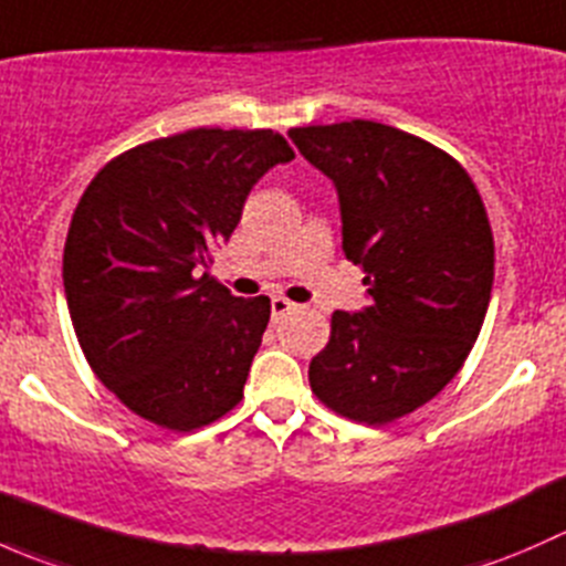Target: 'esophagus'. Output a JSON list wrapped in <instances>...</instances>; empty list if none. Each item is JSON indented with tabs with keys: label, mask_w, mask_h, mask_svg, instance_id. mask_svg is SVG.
Wrapping results in <instances>:
<instances>
[{
	"label": "esophagus",
	"mask_w": 566,
	"mask_h": 566,
	"mask_svg": "<svg viewBox=\"0 0 566 566\" xmlns=\"http://www.w3.org/2000/svg\"><path fill=\"white\" fill-rule=\"evenodd\" d=\"M293 310H295V304H293V301L284 298V295H273V298H271L273 323H279V319H282L284 315H287V312H293Z\"/></svg>",
	"instance_id": "esophagus-1"
}]
</instances>
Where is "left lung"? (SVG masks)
I'll return each instance as SVG.
<instances>
[{
  "label": "left lung",
  "instance_id": "8db88e82",
  "mask_svg": "<svg viewBox=\"0 0 566 566\" xmlns=\"http://www.w3.org/2000/svg\"><path fill=\"white\" fill-rule=\"evenodd\" d=\"M287 136L334 182L342 251L369 287V306L331 315L312 391L339 416L389 424L460 373L488 315L495 249L482 197L452 156L391 125Z\"/></svg>",
  "mask_w": 566,
  "mask_h": 566
}]
</instances>
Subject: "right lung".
<instances>
[{
  "label": "right lung",
  "instance_id": "add662e5",
  "mask_svg": "<svg viewBox=\"0 0 566 566\" xmlns=\"http://www.w3.org/2000/svg\"><path fill=\"white\" fill-rule=\"evenodd\" d=\"M295 153L273 130L193 128L108 161L67 230L62 282L90 367L125 408L177 432L243 397L271 301L208 276L249 191Z\"/></svg>",
  "mask_w": 566,
  "mask_h": 566
}]
</instances>
